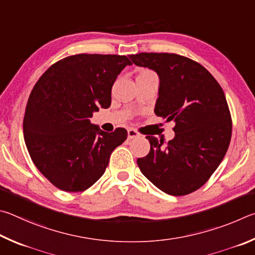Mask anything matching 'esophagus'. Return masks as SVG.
Here are the masks:
<instances>
[{"label":"esophagus","instance_id":"1","mask_svg":"<svg viewBox=\"0 0 255 255\" xmlns=\"http://www.w3.org/2000/svg\"><path fill=\"white\" fill-rule=\"evenodd\" d=\"M137 136H140V132L139 131H136L135 128H130L128 130V137L130 140H132V139H134V137H137Z\"/></svg>","mask_w":255,"mask_h":255}]
</instances>
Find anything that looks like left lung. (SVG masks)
<instances>
[{"label":"left lung","mask_w":255,"mask_h":255,"mask_svg":"<svg viewBox=\"0 0 255 255\" xmlns=\"http://www.w3.org/2000/svg\"><path fill=\"white\" fill-rule=\"evenodd\" d=\"M128 57L159 75L154 113L176 123L170 141L146 136L150 152L137 159V166L168 195L194 193L211 178L229 149L232 119L225 94L204 66L187 57L167 52Z\"/></svg>","instance_id":"obj_1"}]
</instances>
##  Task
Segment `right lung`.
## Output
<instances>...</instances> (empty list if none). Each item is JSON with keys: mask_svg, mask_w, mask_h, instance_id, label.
Wrapping results in <instances>:
<instances>
[{"mask_svg": "<svg viewBox=\"0 0 255 255\" xmlns=\"http://www.w3.org/2000/svg\"><path fill=\"white\" fill-rule=\"evenodd\" d=\"M127 56L79 53L57 61L35 83L26 103L23 134L39 171L60 190H86L105 172L110 155L127 140L123 128L104 132L89 122L111 106L112 86Z\"/></svg>", "mask_w": 255, "mask_h": 255, "instance_id": "1", "label": "right lung"}]
</instances>
